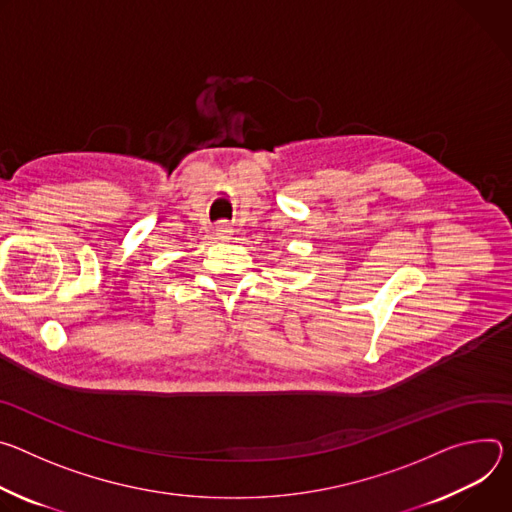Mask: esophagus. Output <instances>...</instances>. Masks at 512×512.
<instances>
[{"mask_svg":"<svg viewBox=\"0 0 512 512\" xmlns=\"http://www.w3.org/2000/svg\"><path fill=\"white\" fill-rule=\"evenodd\" d=\"M217 238L219 240H223V242H227V240H232V236H234V230H232V225L227 223V221H221L219 225H217Z\"/></svg>","mask_w":512,"mask_h":512,"instance_id":"obj_1","label":"esophagus"}]
</instances>
